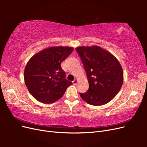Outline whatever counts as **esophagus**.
I'll return each instance as SVG.
<instances>
[{
    "label": "esophagus",
    "mask_w": 147,
    "mask_h": 147,
    "mask_svg": "<svg viewBox=\"0 0 147 147\" xmlns=\"http://www.w3.org/2000/svg\"><path fill=\"white\" fill-rule=\"evenodd\" d=\"M73 84H75V85H76V84L78 83V80L77 79H75L72 82Z\"/></svg>",
    "instance_id": "1"
}]
</instances>
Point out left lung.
<instances>
[{"label":"left lung","instance_id":"1","mask_svg":"<svg viewBox=\"0 0 147 147\" xmlns=\"http://www.w3.org/2000/svg\"><path fill=\"white\" fill-rule=\"evenodd\" d=\"M75 50L81 58L87 75L89 89L80 93L88 104L99 106L115 97L123 83V72L112 54L98 46L79 47Z\"/></svg>","mask_w":147,"mask_h":147}]
</instances>
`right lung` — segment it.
<instances>
[{
	"label": "right lung",
	"instance_id": "obj_1",
	"mask_svg": "<svg viewBox=\"0 0 147 147\" xmlns=\"http://www.w3.org/2000/svg\"><path fill=\"white\" fill-rule=\"evenodd\" d=\"M74 49L69 47H53L33 56L24 72L26 86L35 99L51 104L61 98L72 83L65 78L61 63Z\"/></svg>",
	"mask_w": 147,
	"mask_h": 147
}]
</instances>
